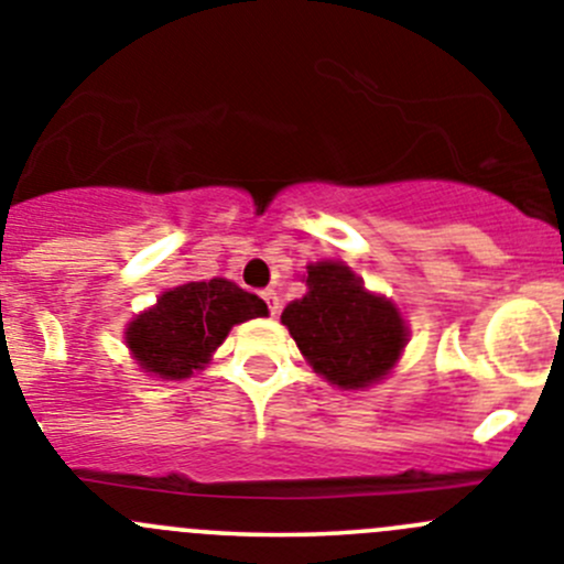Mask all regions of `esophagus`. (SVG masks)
<instances>
[{"instance_id":"34e87169","label":"esophagus","mask_w":564,"mask_h":564,"mask_svg":"<svg viewBox=\"0 0 564 564\" xmlns=\"http://www.w3.org/2000/svg\"><path fill=\"white\" fill-rule=\"evenodd\" d=\"M261 297H264L267 308H270V314H272V317H275V314L281 312V303H278V294L272 292V289H264V292H261Z\"/></svg>"}]
</instances>
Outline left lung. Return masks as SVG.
Listing matches in <instances>:
<instances>
[{
	"label": "left lung",
	"mask_w": 564,
	"mask_h": 564,
	"mask_svg": "<svg viewBox=\"0 0 564 564\" xmlns=\"http://www.w3.org/2000/svg\"><path fill=\"white\" fill-rule=\"evenodd\" d=\"M306 297L283 308L300 354L341 389L381 381L406 345V325L389 300L365 289L339 261L308 267Z\"/></svg>",
	"instance_id": "1"
}]
</instances>
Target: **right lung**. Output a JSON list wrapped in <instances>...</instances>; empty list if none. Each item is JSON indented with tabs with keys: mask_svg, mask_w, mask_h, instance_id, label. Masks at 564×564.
I'll return each mask as SVG.
<instances>
[{
	"mask_svg": "<svg viewBox=\"0 0 564 564\" xmlns=\"http://www.w3.org/2000/svg\"><path fill=\"white\" fill-rule=\"evenodd\" d=\"M267 317V303L225 278L194 281L163 292L158 306L128 328V347L141 370L161 378H188L208 365L236 323Z\"/></svg>",
	"mask_w": 564,
	"mask_h": 564,
	"instance_id": "add662e5",
	"label": "right lung"
}]
</instances>
